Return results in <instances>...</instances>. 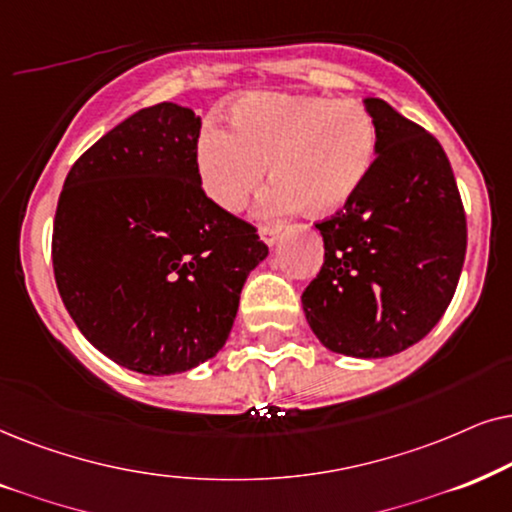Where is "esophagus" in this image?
I'll use <instances>...</instances> for the list:
<instances>
[{
  "instance_id": "34e87169",
  "label": "esophagus",
  "mask_w": 512,
  "mask_h": 512,
  "mask_svg": "<svg viewBox=\"0 0 512 512\" xmlns=\"http://www.w3.org/2000/svg\"><path fill=\"white\" fill-rule=\"evenodd\" d=\"M278 234H281V227H271V224H264V227H260V238L267 245H276Z\"/></svg>"
}]
</instances>
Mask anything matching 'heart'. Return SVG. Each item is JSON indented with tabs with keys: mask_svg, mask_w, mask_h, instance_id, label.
I'll use <instances>...</instances> for the list:
<instances>
[{
	"mask_svg": "<svg viewBox=\"0 0 512 512\" xmlns=\"http://www.w3.org/2000/svg\"><path fill=\"white\" fill-rule=\"evenodd\" d=\"M231 126L208 128L196 149L203 189L229 213L262 187L271 163V213L302 206L330 217L363 192L377 159V124L356 100L252 93L231 109Z\"/></svg>",
	"mask_w": 512,
	"mask_h": 512,
	"instance_id": "1",
	"label": "heart"
}]
</instances>
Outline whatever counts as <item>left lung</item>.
Segmentation results:
<instances>
[{
    "mask_svg": "<svg viewBox=\"0 0 512 512\" xmlns=\"http://www.w3.org/2000/svg\"><path fill=\"white\" fill-rule=\"evenodd\" d=\"M377 159L363 192L316 222L323 267L302 292L311 330L353 358L405 351L452 302L466 260V210L445 149L388 102L365 100Z\"/></svg>",
    "mask_w": 512,
    "mask_h": 512,
    "instance_id": "8db88e82",
    "label": "left lung"
}]
</instances>
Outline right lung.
<instances>
[{
    "label": "right lung",
    "mask_w": 512,
    "mask_h": 512,
    "mask_svg": "<svg viewBox=\"0 0 512 512\" xmlns=\"http://www.w3.org/2000/svg\"><path fill=\"white\" fill-rule=\"evenodd\" d=\"M201 117L159 102L74 161L53 220L65 309L95 349L142 374H175L227 342L245 278L269 255L257 227L208 199Z\"/></svg>",
    "instance_id": "1"
}]
</instances>
